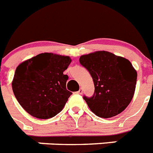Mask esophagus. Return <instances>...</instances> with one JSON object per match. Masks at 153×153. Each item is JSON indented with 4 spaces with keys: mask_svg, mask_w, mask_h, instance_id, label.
<instances>
[{
    "mask_svg": "<svg viewBox=\"0 0 153 153\" xmlns=\"http://www.w3.org/2000/svg\"><path fill=\"white\" fill-rule=\"evenodd\" d=\"M76 93H77V94H83V89H82V88H79V90Z\"/></svg>",
    "mask_w": 153,
    "mask_h": 153,
    "instance_id": "34e87169",
    "label": "esophagus"
}]
</instances>
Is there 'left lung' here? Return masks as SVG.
Returning a JSON list of instances; mask_svg holds the SVG:
<instances>
[{"label": "left lung", "instance_id": "left-lung-1", "mask_svg": "<svg viewBox=\"0 0 153 153\" xmlns=\"http://www.w3.org/2000/svg\"><path fill=\"white\" fill-rule=\"evenodd\" d=\"M94 84L91 98L84 97L88 107L102 118H110L122 113L133 98L137 71L128 59L105 51H98L79 57Z\"/></svg>", "mask_w": 153, "mask_h": 153}]
</instances>
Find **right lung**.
I'll list each match as a JSON object with an SVG mask.
<instances>
[{"label":"right lung","instance_id":"add662e5","mask_svg":"<svg viewBox=\"0 0 153 153\" xmlns=\"http://www.w3.org/2000/svg\"><path fill=\"white\" fill-rule=\"evenodd\" d=\"M69 56L41 53L18 65L11 82L20 105L33 117L49 119L62 110L72 92L66 89L69 79L63 72Z\"/></svg>","mask_w":153,"mask_h":153}]
</instances>
